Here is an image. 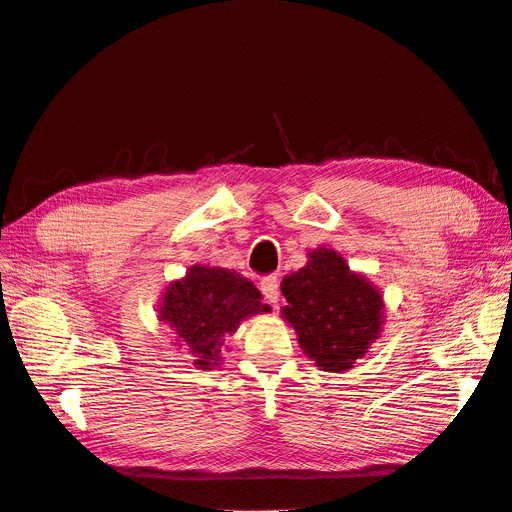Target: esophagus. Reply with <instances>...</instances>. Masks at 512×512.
Here are the masks:
<instances>
[{
    "mask_svg": "<svg viewBox=\"0 0 512 512\" xmlns=\"http://www.w3.org/2000/svg\"><path fill=\"white\" fill-rule=\"evenodd\" d=\"M260 290L265 294V299L269 303L280 301V277L277 275H265L260 280Z\"/></svg>",
    "mask_w": 512,
    "mask_h": 512,
    "instance_id": "esophagus-1",
    "label": "esophagus"
}]
</instances>
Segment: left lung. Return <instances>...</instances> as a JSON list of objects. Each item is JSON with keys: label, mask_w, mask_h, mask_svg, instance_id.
<instances>
[{"label": "left lung", "mask_w": 512, "mask_h": 512, "mask_svg": "<svg viewBox=\"0 0 512 512\" xmlns=\"http://www.w3.org/2000/svg\"><path fill=\"white\" fill-rule=\"evenodd\" d=\"M284 318L309 359L324 371H346L382 329V297L333 250H316L307 265L284 277Z\"/></svg>", "instance_id": "8db88e82"}]
</instances>
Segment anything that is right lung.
<instances>
[{
    "instance_id": "1",
    "label": "right lung",
    "mask_w": 512,
    "mask_h": 512,
    "mask_svg": "<svg viewBox=\"0 0 512 512\" xmlns=\"http://www.w3.org/2000/svg\"><path fill=\"white\" fill-rule=\"evenodd\" d=\"M262 294L237 271L194 265L164 292L160 320L190 346L200 369L218 365L224 335L235 333L247 316L267 312Z\"/></svg>"
}]
</instances>
